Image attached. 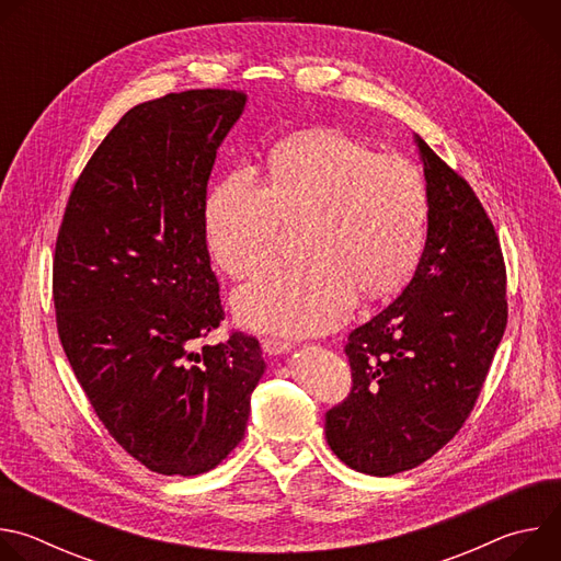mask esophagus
<instances>
[{"mask_svg":"<svg viewBox=\"0 0 561 561\" xmlns=\"http://www.w3.org/2000/svg\"><path fill=\"white\" fill-rule=\"evenodd\" d=\"M262 348H264L266 355H284V353L290 351V342L268 337V340H262Z\"/></svg>","mask_w":561,"mask_h":561,"instance_id":"esophagus-1","label":"esophagus"}]
</instances>
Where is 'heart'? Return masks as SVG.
I'll list each match as a JSON object with an SVG mask.
<instances>
[{"mask_svg":"<svg viewBox=\"0 0 561 561\" xmlns=\"http://www.w3.org/2000/svg\"><path fill=\"white\" fill-rule=\"evenodd\" d=\"M282 221H306L308 262L239 288L234 312L251 329L324 333L344 322L357 290L386 297L411 275L424 239L426 186L402 157L340 133H308L271 152L266 184L237 169L213 188L206 237L219 268L234 279L268 271Z\"/></svg>","mask_w":561,"mask_h":561,"instance_id":"b5f03b06","label":"heart"}]
</instances>
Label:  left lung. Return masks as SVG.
Returning a JSON list of instances; mask_svg holds the SVG:
<instances>
[{"instance_id": "obj_1", "label": "left lung", "mask_w": 561, "mask_h": 561, "mask_svg": "<svg viewBox=\"0 0 561 561\" xmlns=\"http://www.w3.org/2000/svg\"><path fill=\"white\" fill-rule=\"evenodd\" d=\"M428 232L409 286L348 335L353 388L327 413V442L351 468L388 477L444 448L470 415L506 329V266L463 178L415 135Z\"/></svg>"}]
</instances>
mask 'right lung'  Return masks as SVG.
<instances>
[{"label": "right lung", "mask_w": 561, "mask_h": 561, "mask_svg": "<svg viewBox=\"0 0 561 561\" xmlns=\"http://www.w3.org/2000/svg\"><path fill=\"white\" fill-rule=\"evenodd\" d=\"M247 93L204 89L130 108L79 175L57 234L64 353L115 442L159 474H199L242 442L260 342L199 346L224 308L206 186Z\"/></svg>", "instance_id": "right-lung-1"}]
</instances>
